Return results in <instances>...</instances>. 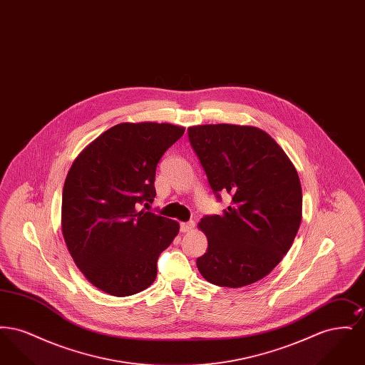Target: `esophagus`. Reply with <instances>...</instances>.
Masks as SVG:
<instances>
[{
  "label": "esophagus",
  "mask_w": 365,
  "mask_h": 365,
  "mask_svg": "<svg viewBox=\"0 0 365 365\" xmlns=\"http://www.w3.org/2000/svg\"><path fill=\"white\" fill-rule=\"evenodd\" d=\"M192 228H194V222L180 223V231H182V232H189Z\"/></svg>",
  "instance_id": "obj_1"
}]
</instances>
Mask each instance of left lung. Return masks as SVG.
Masks as SVG:
<instances>
[{
    "mask_svg": "<svg viewBox=\"0 0 365 365\" xmlns=\"http://www.w3.org/2000/svg\"><path fill=\"white\" fill-rule=\"evenodd\" d=\"M187 134L216 198L231 195L222 215L198 223L208 249L197 268L217 286L252 284L278 265L301 225L302 191L294 165L257 127L204 124Z\"/></svg>",
    "mask_w": 365,
    "mask_h": 365,
    "instance_id": "1",
    "label": "left lung"
}]
</instances>
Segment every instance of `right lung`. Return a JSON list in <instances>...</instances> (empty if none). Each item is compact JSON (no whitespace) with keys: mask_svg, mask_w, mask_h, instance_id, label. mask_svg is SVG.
Segmentation results:
<instances>
[{"mask_svg":"<svg viewBox=\"0 0 365 365\" xmlns=\"http://www.w3.org/2000/svg\"><path fill=\"white\" fill-rule=\"evenodd\" d=\"M183 133L168 123H120L93 140L68 171L63 237L76 267L108 294L148 289L158 256L179 232L178 222L139 208L153 202L157 164Z\"/></svg>","mask_w":365,"mask_h":365,"instance_id":"1","label":"right lung"}]
</instances>
